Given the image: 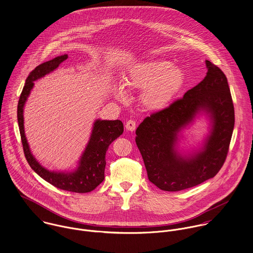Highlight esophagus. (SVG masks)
Here are the masks:
<instances>
[{"mask_svg": "<svg viewBox=\"0 0 253 253\" xmlns=\"http://www.w3.org/2000/svg\"><path fill=\"white\" fill-rule=\"evenodd\" d=\"M125 127L127 130L129 131H134L136 129V121L133 120V119H130L128 120L126 123H125Z\"/></svg>", "mask_w": 253, "mask_h": 253, "instance_id": "1", "label": "esophagus"}]
</instances>
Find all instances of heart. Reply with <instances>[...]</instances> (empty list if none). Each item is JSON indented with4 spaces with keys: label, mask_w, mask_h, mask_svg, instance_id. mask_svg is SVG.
<instances>
[{
    "label": "heart",
    "mask_w": 253,
    "mask_h": 253,
    "mask_svg": "<svg viewBox=\"0 0 253 253\" xmlns=\"http://www.w3.org/2000/svg\"><path fill=\"white\" fill-rule=\"evenodd\" d=\"M184 84V74L181 69L171 66L166 60L143 61L133 66L124 81L129 90H142L140 104L151 112L166 108ZM124 85H114V94L120 100L127 98Z\"/></svg>",
    "instance_id": "1"
}]
</instances>
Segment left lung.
<instances>
[{
  "mask_svg": "<svg viewBox=\"0 0 253 253\" xmlns=\"http://www.w3.org/2000/svg\"><path fill=\"white\" fill-rule=\"evenodd\" d=\"M205 79L169 107L151 113L137 128L148 179L164 191L184 190L213 177L224 164L235 124V111L224 73L206 61ZM199 110L210 113L213 127L204 149L182 158L174 148L177 133Z\"/></svg>",
  "mask_w": 253,
  "mask_h": 253,
  "instance_id": "left-lung-1",
  "label": "left lung"
}]
</instances>
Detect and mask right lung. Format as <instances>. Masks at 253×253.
<instances>
[{"instance_id": "obj_1", "label": "right lung", "mask_w": 253, "mask_h": 253, "mask_svg": "<svg viewBox=\"0 0 253 253\" xmlns=\"http://www.w3.org/2000/svg\"><path fill=\"white\" fill-rule=\"evenodd\" d=\"M68 55L58 56L39 65L29 74L17 106V120L21 136L24 155L30 167L42 178L59 189L75 193H87L94 190L105 178L106 152L113 140L123 133V123L120 120H96L89 142L81 158L78 169L73 172H55L42 167L32 155L24 133L23 108L34 82L54 71Z\"/></svg>"}]
</instances>
